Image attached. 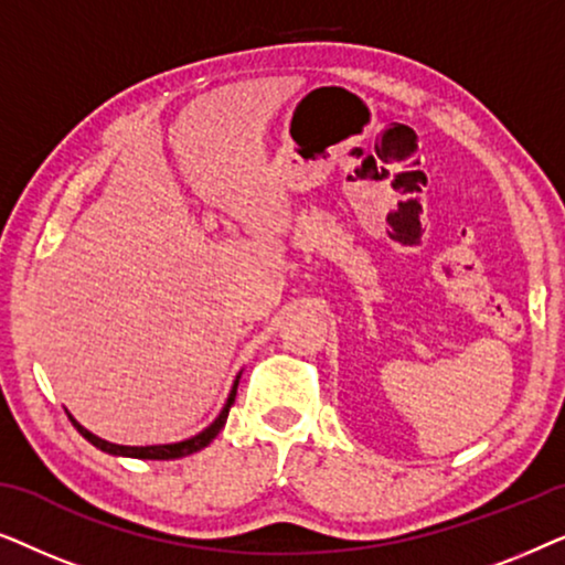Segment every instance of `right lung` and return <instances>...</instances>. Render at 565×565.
<instances>
[{
  "label": "right lung",
  "instance_id": "right-lung-1",
  "mask_svg": "<svg viewBox=\"0 0 565 565\" xmlns=\"http://www.w3.org/2000/svg\"><path fill=\"white\" fill-rule=\"evenodd\" d=\"M238 377H242V373L236 375L234 385H231V393H228L226 404H223V408H221V414L215 416V419L207 424L203 431H198L195 437L182 439V443L146 445V447L143 445L141 447H138V445H115V443H107V439H103V437L92 435V431L87 427H82V424L76 422L72 414H68V419H72L76 431H79V435L87 439V443H92V445L97 447V450H103L107 455H118V458H138V460H177V458H184V455H192V452L203 450V447H207L215 437H218V431L223 429V424H226V419H228V408H231V404H234V398H236Z\"/></svg>",
  "mask_w": 565,
  "mask_h": 565
}]
</instances>
